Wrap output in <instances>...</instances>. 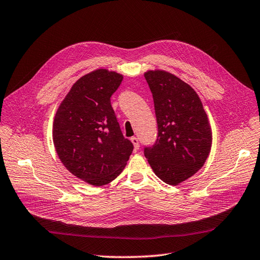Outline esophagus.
I'll return each mask as SVG.
<instances>
[{
	"label": "esophagus",
	"instance_id": "34e87169",
	"mask_svg": "<svg viewBox=\"0 0 260 260\" xmlns=\"http://www.w3.org/2000/svg\"><path fill=\"white\" fill-rule=\"evenodd\" d=\"M131 142H132L133 146H134V148H135L136 150H137V149H139V142H138V138H136V137H132V138H131Z\"/></svg>",
	"mask_w": 260,
	"mask_h": 260
}]
</instances>
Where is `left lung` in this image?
<instances>
[{
  "label": "left lung",
  "instance_id": "obj_1",
  "mask_svg": "<svg viewBox=\"0 0 260 260\" xmlns=\"http://www.w3.org/2000/svg\"><path fill=\"white\" fill-rule=\"evenodd\" d=\"M152 93L158 138L145 157L160 180L179 185L197 173L208 159L212 131L197 92L174 74L145 72Z\"/></svg>",
  "mask_w": 260,
  "mask_h": 260
}]
</instances>
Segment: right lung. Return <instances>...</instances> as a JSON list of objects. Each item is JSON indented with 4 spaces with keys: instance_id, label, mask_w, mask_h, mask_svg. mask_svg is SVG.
Masks as SVG:
<instances>
[{
    "instance_id": "1",
    "label": "right lung",
    "mask_w": 260,
    "mask_h": 260,
    "mask_svg": "<svg viewBox=\"0 0 260 260\" xmlns=\"http://www.w3.org/2000/svg\"><path fill=\"white\" fill-rule=\"evenodd\" d=\"M122 80V74L107 69L86 74L72 86L54 116L52 138L58 158L74 176L93 186L115 180L133 151L110 100Z\"/></svg>"
}]
</instances>
